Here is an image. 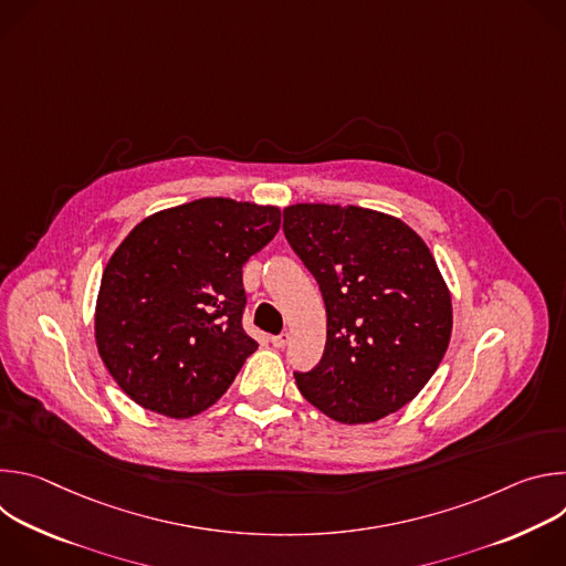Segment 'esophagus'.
Listing matches in <instances>:
<instances>
[{
  "mask_svg": "<svg viewBox=\"0 0 566 566\" xmlns=\"http://www.w3.org/2000/svg\"><path fill=\"white\" fill-rule=\"evenodd\" d=\"M289 338H291V336H289L286 332H282L280 336H273V338H271V343H273V347L282 349V347H286V345H289Z\"/></svg>",
  "mask_w": 566,
  "mask_h": 566,
  "instance_id": "1",
  "label": "esophagus"
}]
</instances>
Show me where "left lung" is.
I'll use <instances>...</instances> for the list:
<instances>
[{
  "mask_svg": "<svg viewBox=\"0 0 566 566\" xmlns=\"http://www.w3.org/2000/svg\"><path fill=\"white\" fill-rule=\"evenodd\" d=\"M284 234L327 308L325 354L295 374L302 396L347 426L408 406L452 336L450 289L426 241L398 217L332 203L286 206Z\"/></svg>",
  "mask_w": 566,
  "mask_h": 566,
  "instance_id": "obj_1",
  "label": "left lung"
}]
</instances>
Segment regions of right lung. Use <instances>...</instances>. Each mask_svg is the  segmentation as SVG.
I'll return each mask as SVG.
<instances>
[{
  "mask_svg": "<svg viewBox=\"0 0 566 566\" xmlns=\"http://www.w3.org/2000/svg\"><path fill=\"white\" fill-rule=\"evenodd\" d=\"M277 206L206 197L145 217L109 258L94 313L98 354L140 408L206 412L258 343L241 329V266L280 230Z\"/></svg>",
  "mask_w": 566,
  "mask_h": 566,
  "instance_id": "obj_1",
  "label": "right lung"
}]
</instances>
